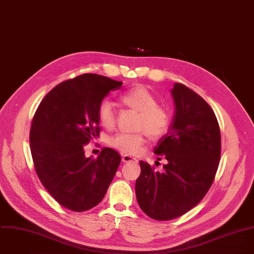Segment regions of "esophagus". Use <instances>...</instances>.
I'll return each mask as SVG.
<instances>
[{
	"instance_id": "obj_1",
	"label": "esophagus",
	"mask_w": 254,
	"mask_h": 254,
	"mask_svg": "<svg viewBox=\"0 0 254 254\" xmlns=\"http://www.w3.org/2000/svg\"><path fill=\"white\" fill-rule=\"evenodd\" d=\"M122 159L124 162H129V161H133V160H136V158L128 155V154H123L122 155Z\"/></svg>"
}]
</instances>
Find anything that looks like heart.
<instances>
[{
  "mask_svg": "<svg viewBox=\"0 0 254 254\" xmlns=\"http://www.w3.org/2000/svg\"><path fill=\"white\" fill-rule=\"evenodd\" d=\"M121 102L127 107L140 113L138 127L144 128L148 136L157 139L163 136L171 127L172 118L168 111L160 106L156 97L144 87H135L122 94ZM98 119L106 129H112L117 124V110L110 100H104L98 108ZM144 142V131L135 133L119 132L110 140L111 145L128 154H136L140 151Z\"/></svg>",
  "mask_w": 254,
  "mask_h": 254,
  "instance_id": "1",
  "label": "heart"
}]
</instances>
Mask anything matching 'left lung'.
Returning a JSON list of instances; mask_svg holds the SVG:
<instances>
[{"label": "left lung", "mask_w": 254, "mask_h": 254, "mask_svg": "<svg viewBox=\"0 0 254 254\" xmlns=\"http://www.w3.org/2000/svg\"><path fill=\"white\" fill-rule=\"evenodd\" d=\"M171 93L175 116L153 150L167 160L164 172L140 160L135 182L139 207L156 220L174 219L194 207L210 189L220 159V129L210 106L179 82Z\"/></svg>", "instance_id": "obj_1"}]
</instances>
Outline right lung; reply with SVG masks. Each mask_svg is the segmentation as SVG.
Returning a JSON list of instances; mask_svg holds the SVG:
<instances>
[{"label": "right lung", "mask_w": 254, "mask_h": 254, "mask_svg": "<svg viewBox=\"0 0 254 254\" xmlns=\"http://www.w3.org/2000/svg\"><path fill=\"white\" fill-rule=\"evenodd\" d=\"M123 82L84 73L61 82L41 102L30 131L36 173L64 207L86 211L98 205L118 171L121 156L104 147L97 158L84 155V144L99 135L98 108Z\"/></svg>", "instance_id": "obj_1"}]
</instances>
